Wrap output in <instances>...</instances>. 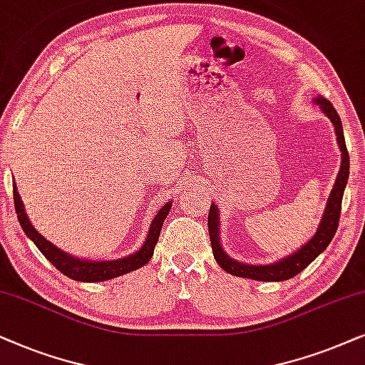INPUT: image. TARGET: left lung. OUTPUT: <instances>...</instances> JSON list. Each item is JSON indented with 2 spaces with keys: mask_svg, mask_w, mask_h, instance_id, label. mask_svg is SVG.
I'll use <instances>...</instances> for the list:
<instances>
[{
  "mask_svg": "<svg viewBox=\"0 0 365 365\" xmlns=\"http://www.w3.org/2000/svg\"><path fill=\"white\" fill-rule=\"evenodd\" d=\"M317 103L325 115L329 116L330 121L334 123L335 128V137H337L339 148L342 152V163L341 170H339L337 178H335V185L330 192L327 205H325L322 222L317 228V232L314 233V237L310 239L307 244L300 247L297 252H294L292 255L285 257L279 262H274V264L269 265H249L242 264V262L233 260L232 257H228L225 252H223L220 245V239H218V210L215 203L210 205V212H208V233H210V242H212V250L213 257H215L217 264L222 267L223 270L228 272V274L237 275V277H245V279L252 280H264V282H280V280H289L300 274L305 267L317 259V257L322 254V252L327 249L330 240L334 239L335 230H337L339 218H341V207H342V197L344 190H346L347 180H349V152L346 147V138H344L342 132V121L339 118L337 111L332 106V103L324 96H317L314 100Z\"/></svg>",
  "mask_w": 365,
  "mask_h": 365,
  "instance_id": "8db88e82",
  "label": "left lung"
}]
</instances>
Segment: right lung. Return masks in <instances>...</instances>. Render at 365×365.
Masks as SVG:
<instances>
[{
    "label": "right lung",
    "instance_id": "1",
    "mask_svg": "<svg viewBox=\"0 0 365 365\" xmlns=\"http://www.w3.org/2000/svg\"><path fill=\"white\" fill-rule=\"evenodd\" d=\"M13 195H14V208H16L19 225H21L24 233L30 237L33 244L38 247V250H40L41 254L61 272V274H65L66 277H70V279L78 280V282L110 280V279H115V277H120L123 274H128V272L137 270L145 264H148L153 255L155 245H157L158 242L165 218H167L170 208H172V202H167L162 208H160L158 213L152 220V225H150L148 235L147 239H145V244L142 245V249L137 250L132 255L123 257V259H118V260L96 262V260L76 259V257L66 254V252H63L58 249V247L53 245L51 242H48L45 237L38 233L36 228L31 225L30 218H28L26 213H24V207H23L21 198H19L16 185H13Z\"/></svg>",
    "mask_w": 365,
    "mask_h": 365
}]
</instances>
